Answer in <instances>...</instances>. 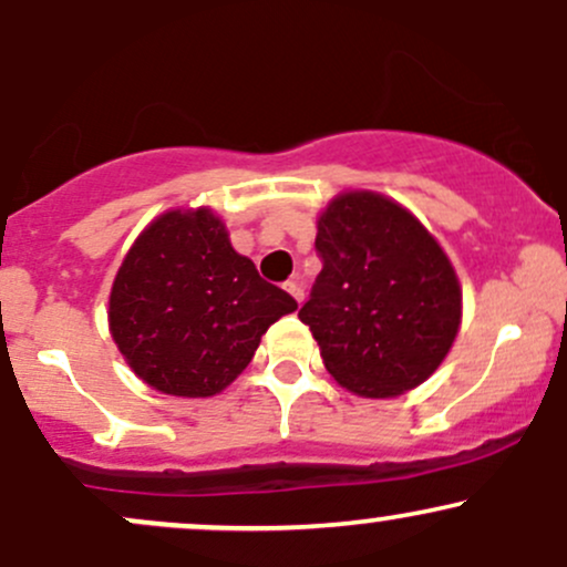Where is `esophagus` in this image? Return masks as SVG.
<instances>
[{
	"label": "esophagus",
	"instance_id": "34e87169",
	"mask_svg": "<svg viewBox=\"0 0 567 567\" xmlns=\"http://www.w3.org/2000/svg\"><path fill=\"white\" fill-rule=\"evenodd\" d=\"M285 290H288L298 303H303V279L301 277H292L290 282L285 285Z\"/></svg>",
	"mask_w": 567,
	"mask_h": 567
}]
</instances>
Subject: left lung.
Instances as JSON below:
<instances>
[{
    "mask_svg": "<svg viewBox=\"0 0 567 567\" xmlns=\"http://www.w3.org/2000/svg\"><path fill=\"white\" fill-rule=\"evenodd\" d=\"M322 271L298 317L330 375L360 396H396L437 370L461 324L442 247L405 207L370 192L330 202L317 224Z\"/></svg>",
    "mask_w": 567,
    "mask_h": 567,
    "instance_id": "left-lung-1",
    "label": "left lung"
}]
</instances>
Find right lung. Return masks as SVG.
Wrapping results in <instances>:
<instances>
[{
	"label": "right lung",
	"mask_w": 567,
	"mask_h": 567,
	"mask_svg": "<svg viewBox=\"0 0 567 567\" xmlns=\"http://www.w3.org/2000/svg\"><path fill=\"white\" fill-rule=\"evenodd\" d=\"M296 309L292 296L234 252L210 210H171L130 247L109 298V322L148 386L210 396L243 373L269 324Z\"/></svg>",
	"instance_id": "obj_1"
}]
</instances>
